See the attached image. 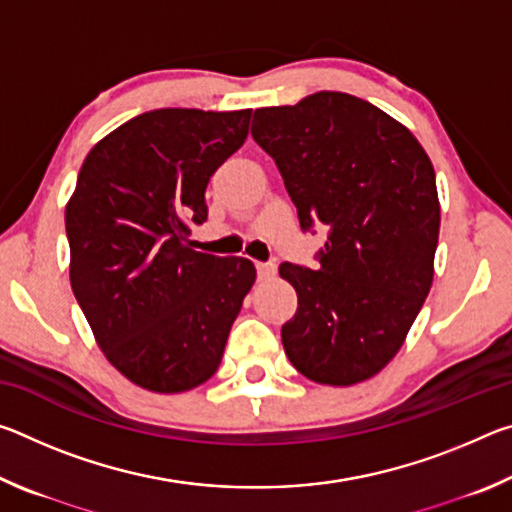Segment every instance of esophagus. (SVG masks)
Returning a JSON list of instances; mask_svg holds the SVG:
<instances>
[{
    "label": "esophagus",
    "instance_id": "obj_1",
    "mask_svg": "<svg viewBox=\"0 0 512 512\" xmlns=\"http://www.w3.org/2000/svg\"><path fill=\"white\" fill-rule=\"evenodd\" d=\"M257 275H259V280H268V277H273L275 275V264L259 262L257 264Z\"/></svg>",
    "mask_w": 512,
    "mask_h": 512
}]
</instances>
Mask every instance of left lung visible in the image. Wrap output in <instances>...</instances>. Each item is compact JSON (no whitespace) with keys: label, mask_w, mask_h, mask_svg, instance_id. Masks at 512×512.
Masks as SVG:
<instances>
[{"label":"left lung","mask_w":512,"mask_h":512,"mask_svg":"<svg viewBox=\"0 0 512 512\" xmlns=\"http://www.w3.org/2000/svg\"><path fill=\"white\" fill-rule=\"evenodd\" d=\"M250 133L280 169L302 232L327 230L316 268L280 264L298 293L284 352L318 384L377 375L431 289L440 205L429 155L409 128L345 92L259 108Z\"/></svg>","instance_id":"obj_1"}]
</instances>
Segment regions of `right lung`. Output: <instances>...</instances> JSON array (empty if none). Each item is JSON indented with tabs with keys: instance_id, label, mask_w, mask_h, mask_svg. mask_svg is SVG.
<instances>
[{
	"instance_id": "add662e5",
	"label": "right lung",
	"mask_w": 512,
	"mask_h": 512,
	"mask_svg": "<svg viewBox=\"0 0 512 512\" xmlns=\"http://www.w3.org/2000/svg\"><path fill=\"white\" fill-rule=\"evenodd\" d=\"M250 112L133 117L88 153L65 207L74 296L108 361L146 391L183 393L210 379L255 282L250 259L198 253L189 239Z\"/></svg>"
}]
</instances>
